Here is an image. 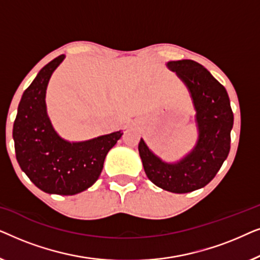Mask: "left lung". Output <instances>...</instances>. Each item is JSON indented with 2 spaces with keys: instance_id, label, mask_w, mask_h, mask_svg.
Returning a JSON list of instances; mask_svg holds the SVG:
<instances>
[{
  "instance_id": "8db88e82",
  "label": "left lung",
  "mask_w": 260,
  "mask_h": 260,
  "mask_svg": "<svg viewBox=\"0 0 260 260\" xmlns=\"http://www.w3.org/2000/svg\"><path fill=\"white\" fill-rule=\"evenodd\" d=\"M167 67L183 81L193 101L198 140L194 148L175 162L154 154L141 138L138 151L148 179L176 194L200 189L214 179L231 148L233 112L226 88L193 60L168 61Z\"/></svg>"
}]
</instances>
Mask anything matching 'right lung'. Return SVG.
Here are the masks:
<instances>
[{"mask_svg":"<svg viewBox=\"0 0 260 260\" xmlns=\"http://www.w3.org/2000/svg\"><path fill=\"white\" fill-rule=\"evenodd\" d=\"M65 55L42 67L21 98L14 122L16 159L39 189L74 195L90 188L101 175L106 155L122 137V130L87 141L70 142L53 127L46 106L48 81Z\"/></svg>","mask_w":260,"mask_h":260,"instance_id":"obj_1","label":"right lung"}]
</instances>
